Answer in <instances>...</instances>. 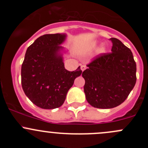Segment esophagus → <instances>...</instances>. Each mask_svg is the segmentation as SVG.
<instances>
[{"label": "esophagus", "instance_id": "obj_1", "mask_svg": "<svg viewBox=\"0 0 148 148\" xmlns=\"http://www.w3.org/2000/svg\"><path fill=\"white\" fill-rule=\"evenodd\" d=\"M86 66H85V65H82V66H81V70H82V71H84V70L86 69Z\"/></svg>", "mask_w": 148, "mask_h": 148}]
</instances>
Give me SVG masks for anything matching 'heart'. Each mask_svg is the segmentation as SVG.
Returning <instances> with one entry per match:
<instances>
[{
    "mask_svg": "<svg viewBox=\"0 0 148 148\" xmlns=\"http://www.w3.org/2000/svg\"><path fill=\"white\" fill-rule=\"evenodd\" d=\"M93 46H96V44H93V45H92ZM106 51V47H105V46L104 45H102L100 46V48H99V52L100 53H104V52Z\"/></svg>",
    "mask_w": 148,
    "mask_h": 148,
    "instance_id": "1",
    "label": "heart"
}]
</instances>
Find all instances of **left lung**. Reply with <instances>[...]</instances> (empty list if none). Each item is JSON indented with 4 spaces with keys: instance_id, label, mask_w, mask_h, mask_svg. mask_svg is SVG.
<instances>
[{
    "instance_id": "left-lung-1",
    "label": "left lung",
    "mask_w": 148,
    "mask_h": 148,
    "mask_svg": "<svg viewBox=\"0 0 148 148\" xmlns=\"http://www.w3.org/2000/svg\"><path fill=\"white\" fill-rule=\"evenodd\" d=\"M110 40L112 53L98 56L82 73L86 101L95 108L119 106L136 83V63L131 50L117 38Z\"/></svg>"
}]
</instances>
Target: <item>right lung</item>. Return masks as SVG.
Instances as JSON below:
<instances>
[{
    "instance_id": "1",
    "label": "right lung",
    "mask_w": 148,
    "mask_h": 148,
    "mask_svg": "<svg viewBox=\"0 0 148 148\" xmlns=\"http://www.w3.org/2000/svg\"><path fill=\"white\" fill-rule=\"evenodd\" d=\"M66 34H46L28 46L21 66L23 92L34 104L45 110L61 107L74 79L82 74L80 66L74 71L64 68L62 46Z\"/></svg>"
}]
</instances>
